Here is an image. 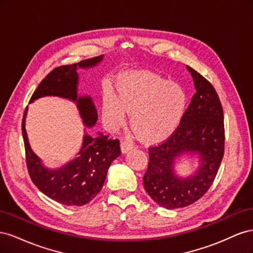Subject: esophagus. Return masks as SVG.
Returning <instances> with one entry per match:
<instances>
[{
	"label": "esophagus",
	"instance_id": "esophagus-1",
	"mask_svg": "<svg viewBox=\"0 0 253 253\" xmlns=\"http://www.w3.org/2000/svg\"><path fill=\"white\" fill-rule=\"evenodd\" d=\"M131 149H133V144L131 142H128L127 140H124L121 142V150L124 153H126Z\"/></svg>",
	"mask_w": 253,
	"mask_h": 253
}]
</instances>
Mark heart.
Instances as JSON below:
<instances>
[{
	"label": "heart",
	"instance_id": "heart-1",
	"mask_svg": "<svg viewBox=\"0 0 253 253\" xmlns=\"http://www.w3.org/2000/svg\"><path fill=\"white\" fill-rule=\"evenodd\" d=\"M187 94L177 84L160 76L143 73L119 78L117 96L106 93L102 101L103 116L113 127L125 124L126 112L131 125L148 141L171 135L187 110Z\"/></svg>",
	"mask_w": 253,
	"mask_h": 253
}]
</instances>
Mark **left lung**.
Masks as SVG:
<instances>
[{
	"mask_svg": "<svg viewBox=\"0 0 253 253\" xmlns=\"http://www.w3.org/2000/svg\"><path fill=\"white\" fill-rule=\"evenodd\" d=\"M196 93L174 133L163 143L149 148V165L143 176L147 193L167 209L183 208L200 200L211 187L225 150L224 112L212 84L192 67ZM197 155L200 165L189 178L176 175L180 156Z\"/></svg>",
	"mask_w": 253,
	"mask_h": 253,
	"instance_id": "left-lung-1",
	"label": "left lung"
}]
</instances>
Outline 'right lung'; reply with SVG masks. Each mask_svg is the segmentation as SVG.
Wrapping results in <instances>:
<instances>
[{"label": "right lung", "instance_id": "add662e5", "mask_svg": "<svg viewBox=\"0 0 253 253\" xmlns=\"http://www.w3.org/2000/svg\"><path fill=\"white\" fill-rule=\"evenodd\" d=\"M102 59L103 55L56 67L38 85L29 102L45 96L70 99L77 104L84 126H94L98 119L97 110L89 96L78 95L77 71L79 68L94 67ZM26 114L27 108L22 120V134L28 173L36 187L51 200L66 206H83L89 203L102 189L113 160L121 154L119 140L111 139L102 133H98L96 137L85 133L78 157L63 167L51 170L43 166L42 160L30 148L25 129Z\"/></svg>", "mask_w": 253, "mask_h": 253}]
</instances>
